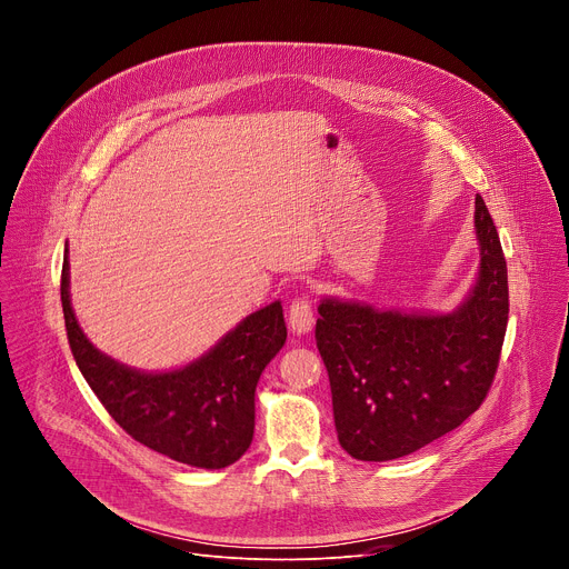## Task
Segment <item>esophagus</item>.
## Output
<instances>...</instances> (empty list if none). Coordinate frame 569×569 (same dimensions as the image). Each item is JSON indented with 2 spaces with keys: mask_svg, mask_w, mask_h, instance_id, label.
<instances>
[{
  "mask_svg": "<svg viewBox=\"0 0 569 569\" xmlns=\"http://www.w3.org/2000/svg\"><path fill=\"white\" fill-rule=\"evenodd\" d=\"M312 306L308 301V297H299L290 303V310H288V323H290V331L295 336H306L310 333L312 329Z\"/></svg>",
  "mask_w": 569,
  "mask_h": 569,
  "instance_id": "1",
  "label": "esophagus"
}]
</instances>
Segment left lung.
<instances>
[{
  "label": "left lung",
  "mask_w": 569,
  "mask_h": 569,
  "mask_svg": "<svg viewBox=\"0 0 569 569\" xmlns=\"http://www.w3.org/2000/svg\"><path fill=\"white\" fill-rule=\"evenodd\" d=\"M479 272L452 312L378 310L327 297L315 340L327 365L340 446L360 461L412 455L459 428L486 398L509 319L507 261L475 196Z\"/></svg>",
  "instance_id": "8db88e82"
}]
</instances>
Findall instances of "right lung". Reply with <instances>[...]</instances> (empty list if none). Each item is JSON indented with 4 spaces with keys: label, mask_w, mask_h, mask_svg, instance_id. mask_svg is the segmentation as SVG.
<instances>
[{
    "label": "right lung",
    "mask_w": 569,
    "mask_h": 569,
    "mask_svg": "<svg viewBox=\"0 0 569 569\" xmlns=\"http://www.w3.org/2000/svg\"><path fill=\"white\" fill-rule=\"evenodd\" d=\"M64 250L60 299L73 360L108 415L139 443L173 461L218 470L254 437V391L286 345L281 301L248 315L204 356L173 371H139L101 353L78 327Z\"/></svg>",
    "instance_id": "1"
}]
</instances>
